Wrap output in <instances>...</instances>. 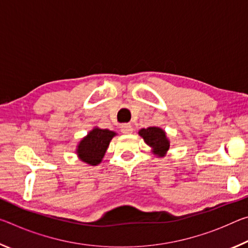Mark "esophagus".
<instances>
[{"mask_svg": "<svg viewBox=\"0 0 248 248\" xmlns=\"http://www.w3.org/2000/svg\"><path fill=\"white\" fill-rule=\"evenodd\" d=\"M120 131L123 132L124 134H129V133H132L133 128H132L131 124H121L120 125Z\"/></svg>", "mask_w": 248, "mask_h": 248, "instance_id": "1", "label": "esophagus"}]
</instances>
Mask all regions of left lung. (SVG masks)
Returning a JSON list of instances; mask_svg holds the SVG:
<instances>
[{"label": "left lung", "mask_w": 248, "mask_h": 248, "mask_svg": "<svg viewBox=\"0 0 248 248\" xmlns=\"http://www.w3.org/2000/svg\"><path fill=\"white\" fill-rule=\"evenodd\" d=\"M140 136L143 138L146 144L152 148V152L157 156L163 157L170 149V140L167 139L166 133L158 127H149L141 129Z\"/></svg>", "instance_id": "1"}]
</instances>
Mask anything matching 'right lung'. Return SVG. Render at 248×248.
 Listing matches in <instances>:
<instances>
[{
  "mask_svg": "<svg viewBox=\"0 0 248 248\" xmlns=\"http://www.w3.org/2000/svg\"><path fill=\"white\" fill-rule=\"evenodd\" d=\"M116 132L108 129H99L95 127L87 133L86 137L79 141L77 148V154L82 162L92 166L98 165Z\"/></svg>",
  "mask_w": 248,
  "mask_h": 248,
  "instance_id": "add662e5",
  "label": "right lung"
}]
</instances>
